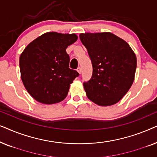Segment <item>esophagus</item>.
Segmentation results:
<instances>
[{"label": "esophagus", "mask_w": 157, "mask_h": 157, "mask_svg": "<svg viewBox=\"0 0 157 157\" xmlns=\"http://www.w3.org/2000/svg\"><path fill=\"white\" fill-rule=\"evenodd\" d=\"M77 71L78 72V74H81V67H78V68H77Z\"/></svg>", "instance_id": "esophagus-1"}]
</instances>
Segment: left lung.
<instances>
[{
	"label": "left lung",
	"mask_w": 157,
	"mask_h": 157,
	"mask_svg": "<svg viewBox=\"0 0 157 157\" xmlns=\"http://www.w3.org/2000/svg\"><path fill=\"white\" fill-rule=\"evenodd\" d=\"M93 66L91 79L83 83L87 97L96 104H117L132 86L136 57L129 45L109 32L81 33Z\"/></svg>",
	"instance_id": "1"
}]
</instances>
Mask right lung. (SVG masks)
I'll return each mask as SVG.
<instances>
[{
	"label": "right lung",
	"mask_w": 157,
	"mask_h": 157,
	"mask_svg": "<svg viewBox=\"0 0 157 157\" xmlns=\"http://www.w3.org/2000/svg\"><path fill=\"white\" fill-rule=\"evenodd\" d=\"M77 39L75 33L48 32L30 43L21 54V80L37 101L53 104L66 97L70 84L79 74L69 68L66 49Z\"/></svg>",
	"instance_id": "1"
}]
</instances>
